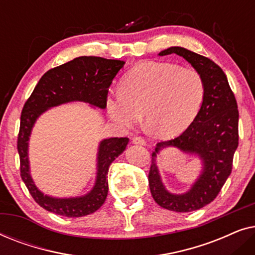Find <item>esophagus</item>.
<instances>
[{
    "label": "esophagus",
    "instance_id": "1",
    "mask_svg": "<svg viewBox=\"0 0 255 255\" xmlns=\"http://www.w3.org/2000/svg\"><path fill=\"white\" fill-rule=\"evenodd\" d=\"M132 142H133V144H137V145H145L146 144L145 139L142 137H133L132 138Z\"/></svg>",
    "mask_w": 255,
    "mask_h": 255
}]
</instances>
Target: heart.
I'll use <instances>...</instances> for the list:
<instances>
[{
  "instance_id": "heart-1",
  "label": "heart",
  "mask_w": 255,
  "mask_h": 255,
  "mask_svg": "<svg viewBox=\"0 0 255 255\" xmlns=\"http://www.w3.org/2000/svg\"><path fill=\"white\" fill-rule=\"evenodd\" d=\"M205 99V82L194 68L172 62H144L122 80L121 89L107 99V110L124 128H132L144 114L151 130L174 135L197 117Z\"/></svg>"
}]
</instances>
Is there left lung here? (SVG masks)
<instances>
[{"label":"left lung","instance_id":"left-lung-1","mask_svg":"<svg viewBox=\"0 0 255 255\" xmlns=\"http://www.w3.org/2000/svg\"><path fill=\"white\" fill-rule=\"evenodd\" d=\"M177 54L203 76L205 99L197 117L179 137L156 144L152 153L148 184L160 207L175 212H189L205 207L217 197L232 172L233 155L238 147L239 111L225 73L214 61L187 48L173 46L159 55ZM165 147H176L196 154L204 163L200 177L184 194L176 195L163 186L156 166V154Z\"/></svg>","mask_w":255,"mask_h":255}]
</instances>
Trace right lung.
Returning a JSON list of instances; mask_svg holds the SVG:
<instances>
[{
    "label": "right lung",
    "mask_w": 255,
    "mask_h": 255,
    "mask_svg": "<svg viewBox=\"0 0 255 255\" xmlns=\"http://www.w3.org/2000/svg\"><path fill=\"white\" fill-rule=\"evenodd\" d=\"M125 62L101 57H79L47 71L34 87L24 104L17 149L20 161V176L33 200L45 210L65 217H82L102 207L108 195V172L111 162L127 147L128 138H109L100 142L97 153L95 186L80 197L55 198L44 195L30 175L29 138L37 118L52 107L81 101L101 109L107 107L109 87Z\"/></svg>",
    "instance_id": "right-lung-1"
}]
</instances>
